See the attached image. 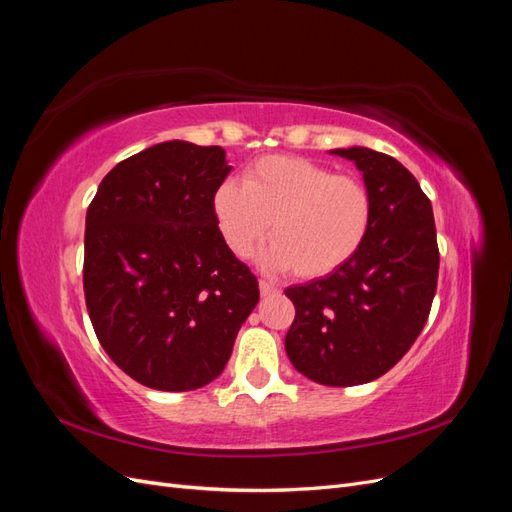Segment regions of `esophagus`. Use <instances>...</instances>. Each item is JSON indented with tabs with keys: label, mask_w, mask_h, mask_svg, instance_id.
<instances>
[{
	"label": "esophagus",
	"mask_w": 512,
	"mask_h": 512,
	"mask_svg": "<svg viewBox=\"0 0 512 512\" xmlns=\"http://www.w3.org/2000/svg\"><path fill=\"white\" fill-rule=\"evenodd\" d=\"M258 286H260V294H262V297H269V294H277V292H280V288H275V286L269 284L267 280H260Z\"/></svg>",
	"instance_id": "obj_1"
}]
</instances>
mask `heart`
Masks as SVG:
<instances>
[{"mask_svg": "<svg viewBox=\"0 0 512 512\" xmlns=\"http://www.w3.org/2000/svg\"><path fill=\"white\" fill-rule=\"evenodd\" d=\"M213 215L228 250L247 256L267 237L275 269L318 280L361 250L371 224V194L352 175L299 156H265L245 168L241 185L222 183Z\"/></svg>", "mask_w": 512, "mask_h": 512, "instance_id": "obj_1", "label": "heart"}]
</instances>
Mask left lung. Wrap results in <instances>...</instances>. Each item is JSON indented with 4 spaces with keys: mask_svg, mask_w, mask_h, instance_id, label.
<instances>
[{
    "mask_svg": "<svg viewBox=\"0 0 512 512\" xmlns=\"http://www.w3.org/2000/svg\"><path fill=\"white\" fill-rule=\"evenodd\" d=\"M363 173L369 232L342 269L286 288L294 322L286 352L318 384L354 386L384 376L421 335L438 288L440 252L429 198L386 153L333 149Z\"/></svg>",
    "mask_w": 512,
    "mask_h": 512,
    "instance_id": "8db88e82",
    "label": "left lung"
}]
</instances>
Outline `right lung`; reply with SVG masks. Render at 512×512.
<instances>
[{"instance_id":"add662e5","label":"right lung","mask_w":512,"mask_h":512,"mask_svg":"<svg viewBox=\"0 0 512 512\" xmlns=\"http://www.w3.org/2000/svg\"><path fill=\"white\" fill-rule=\"evenodd\" d=\"M222 147L153 145L119 162L85 220L83 288L98 342L130 378L194 391L218 378L260 290L213 215Z\"/></svg>"}]
</instances>
